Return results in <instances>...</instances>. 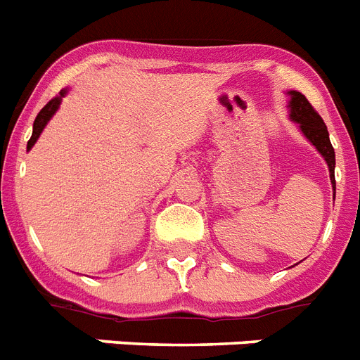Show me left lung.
Here are the masks:
<instances>
[{
    "label": "left lung",
    "instance_id": "1",
    "mask_svg": "<svg viewBox=\"0 0 360 360\" xmlns=\"http://www.w3.org/2000/svg\"><path fill=\"white\" fill-rule=\"evenodd\" d=\"M289 95V117L292 123L298 124V129L302 130L307 141L313 145L320 154L322 158L326 160L329 167V176H331V186H333V198H335V148L329 141V132L326 123L322 121L316 112L313 110L311 103L305 99L304 95L296 90L287 91Z\"/></svg>",
    "mask_w": 360,
    "mask_h": 360
}]
</instances>
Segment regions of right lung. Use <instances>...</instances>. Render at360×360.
<instances>
[{"instance_id":"obj_1","label":"right lung","mask_w":360,"mask_h":360,"mask_svg":"<svg viewBox=\"0 0 360 360\" xmlns=\"http://www.w3.org/2000/svg\"><path fill=\"white\" fill-rule=\"evenodd\" d=\"M68 91H70V90H68V88L60 90V94L56 95L55 99L49 101V103H47V105L40 110V114L37 115V120H34V124H32V136H31V139H29V143H27V148H29V150H31V148H32V145L37 143L38 138H40V134L44 132V129H46L47 123L51 121L53 115L56 114V110L60 108L62 99L66 97Z\"/></svg>"}]
</instances>
